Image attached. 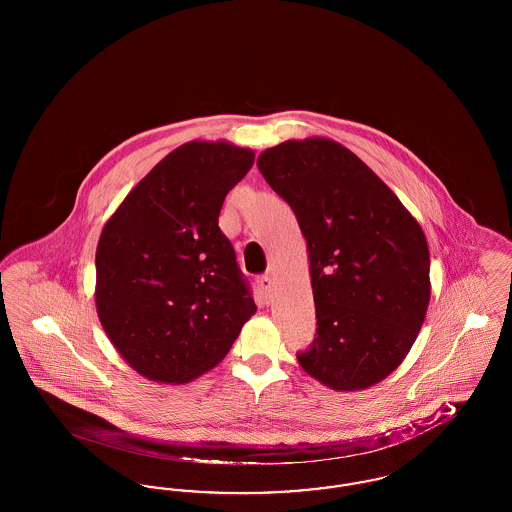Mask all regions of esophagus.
Segmentation results:
<instances>
[{
  "label": "esophagus",
  "instance_id": "obj_1",
  "mask_svg": "<svg viewBox=\"0 0 512 512\" xmlns=\"http://www.w3.org/2000/svg\"><path fill=\"white\" fill-rule=\"evenodd\" d=\"M257 284H259V290L265 295V299H270L272 297V278L270 276H261L257 280Z\"/></svg>",
  "mask_w": 512,
  "mask_h": 512
}]
</instances>
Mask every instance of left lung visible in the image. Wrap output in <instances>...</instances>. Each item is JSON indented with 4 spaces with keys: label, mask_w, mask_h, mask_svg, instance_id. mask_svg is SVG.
I'll return each instance as SVG.
<instances>
[{
    "label": "left lung",
    "mask_w": 512,
    "mask_h": 512,
    "mask_svg": "<svg viewBox=\"0 0 512 512\" xmlns=\"http://www.w3.org/2000/svg\"><path fill=\"white\" fill-rule=\"evenodd\" d=\"M307 240L317 338L297 361L332 390H363L407 357L428 311L426 236L347 147L288 140L257 159Z\"/></svg>",
    "instance_id": "obj_1"
}]
</instances>
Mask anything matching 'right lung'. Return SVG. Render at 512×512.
I'll list each match as a JSON object with an SVG mask.
<instances>
[{"label": "right lung", "mask_w": 512, "mask_h": 512, "mask_svg": "<svg viewBox=\"0 0 512 512\" xmlns=\"http://www.w3.org/2000/svg\"><path fill=\"white\" fill-rule=\"evenodd\" d=\"M253 159L228 142L176 147L103 226L98 317L122 359L149 380L186 384L219 365L257 311L219 228L224 197Z\"/></svg>", "instance_id": "right-lung-1"}]
</instances>
